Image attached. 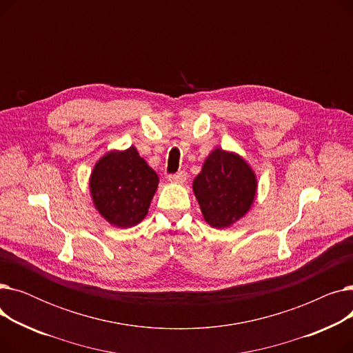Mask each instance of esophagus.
Wrapping results in <instances>:
<instances>
[{"mask_svg": "<svg viewBox=\"0 0 353 353\" xmlns=\"http://www.w3.org/2000/svg\"><path fill=\"white\" fill-rule=\"evenodd\" d=\"M186 173L184 172H179V173H176V174H170L169 176V181L170 183H174V184H181V183H184L186 181Z\"/></svg>", "mask_w": 353, "mask_h": 353, "instance_id": "obj_1", "label": "esophagus"}]
</instances>
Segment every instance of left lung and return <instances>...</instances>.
<instances>
[{
  "label": "left lung",
  "mask_w": 353,
  "mask_h": 353,
  "mask_svg": "<svg viewBox=\"0 0 353 353\" xmlns=\"http://www.w3.org/2000/svg\"><path fill=\"white\" fill-rule=\"evenodd\" d=\"M257 179L252 167L236 153L216 147L193 181L203 217L223 229L242 219L253 205Z\"/></svg>",
  "instance_id": "obj_1"
}]
</instances>
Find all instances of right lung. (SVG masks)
Segmentation results:
<instances>
[{
	"label": "right lung",
	"mask_w": 353,
	"mask_h": 353,
	"mask_svg": "<svg viewBox=\"0 0 353 353\" xmlns=\"http://www.w3.org/2000/svg\"><path fill=\"white\" fill-rule=\"evenodd\" d=\"M157 184V173L132 145L123 152H108L96 163L90 192L96 209L108 223L125 229L145 217Z\"/></svg>",
	"instance_id": "obj_1"
}]
</instances>
